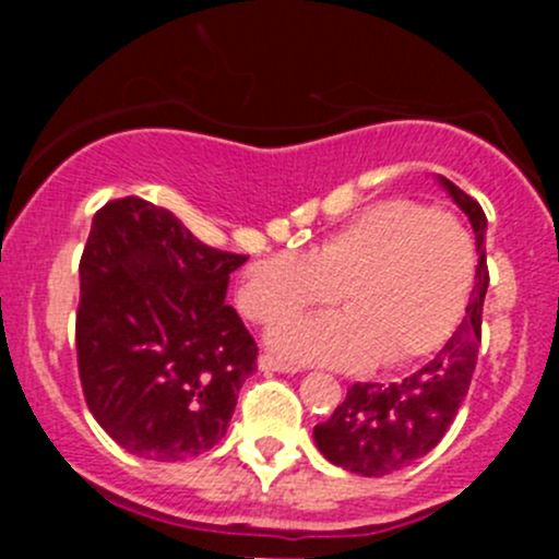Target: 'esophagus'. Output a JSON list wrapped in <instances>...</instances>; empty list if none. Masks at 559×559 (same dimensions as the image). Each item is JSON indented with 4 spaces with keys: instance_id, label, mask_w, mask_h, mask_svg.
I'll return each mask as SVG.
<instances>
[{
    "instance_id": "34e87169",
    "label": "esophagus",
    "mask_w": 559,
    "mask_h": 559,
    "mask_svg": "<svg viewBox=\"0 0 559 559\" xmlns=\"http://www.w3.org/2000/svg\"><path fill=\"white\" fill-rule=\"evenodd\" d=\"M259 368L262 370H275V373H297V365H292V362H286V359H278V357H273V354H262V357H259Z\"/></svg>"
}]
</instances>
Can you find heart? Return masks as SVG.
<instances>
[{"label": "heart", "instance_id": "obj_1", "mask_svg": "<svg viewBox=\"0 0 559 559\" xmlns=\"http://www.w3.org/2000/svg\"><path fill=\"white\" fill-rule=\"evenodd\" d=\"M476 251L449 211L394 197L326 235L311 253L278 251L246 267L238 300L257 324L332 306L346 316L284 321L270 343L286 357L397 370L436 354L465 316Z\"/></svg>", "mask_w": 559, "mask_h": 559}]
</instances>
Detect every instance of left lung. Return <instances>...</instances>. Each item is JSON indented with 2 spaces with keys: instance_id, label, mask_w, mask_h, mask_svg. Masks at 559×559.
<instances>
[{
  "instance_id": "1",
  "label": "left lung",
  "mask_w": 559,
  "mask_h": 559,
  "mask_svg": "<svg viewBox=\"0 0 559 559\" xmlns=\"http://www.w3.org/2000/svg\"><path fill=\"white\" fill-rule=\"evenodd\" d=\"M441 183L476 233V286L460 326L425 368L394 384H354L335 414L313 427L319 452L332 465L359 476H386L432 452L452 427L476 370L484 295L489 286L484 248L487 216L460 186L447 178H441Z\"/></svg>"
}]
</instances>
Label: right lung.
I'll use <instances>...</instances> for the list:
<instances>
[{"label":"right lung","mask_w":559,"mask_h":559,"mask_svg":"<svg viewBox=\"0 0 559 559\" xmlns=\"http://www.w3.org/2000/svg\"><path fill=\"white\" fill-rule=\"evenodd\" d=\"M246 259L205 246L140 197L94 213L81 257L78 373L94 419L129 454L191 460L227 432L259 354L224 302Z\"/></svg>","instance_id":"obj_1"}]
</instances>
